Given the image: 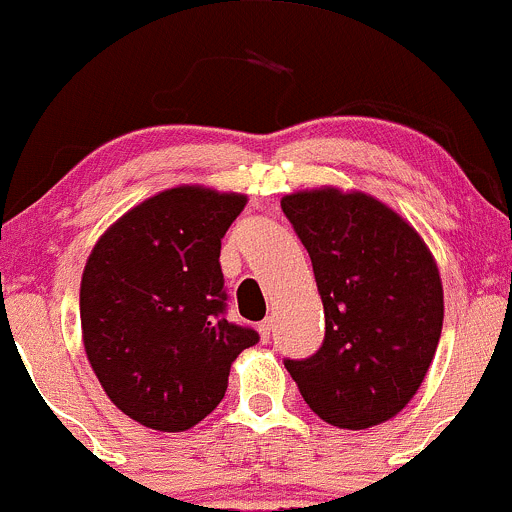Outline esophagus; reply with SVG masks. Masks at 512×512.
I'll list each match as a JSON object with an SVG mask.
<instances>
[{
	"mask_svg": "<svg viewBox=\"0 0 512 512\" xmlns=\"http://www.w3.org/2000/svg\"><path fill=\"white\" fill-rule=\"evenodd\" d=\"M258 333H261V340L268 342L271 340V333H273V320L266 318L263 323H258Z\"/></svg>",
	"mask_w": 512,
	"mask_h": 512,
	"instance_id": "obj_1",
	"label": "esophagus"
}]
</instances>
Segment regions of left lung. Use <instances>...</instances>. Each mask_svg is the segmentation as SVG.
<instances>
[{
    "instance_id": "8db88e82",
    "label": "left lung",
    "mask_w": 512,
    "mask_h": 512,
    "mask_svg": "<svg viewBox=\"0 0 512 512\" xmlns=\"http://www.w3.org/2000/svg\"><path fill=\"white\" fill-rule=\"evenodd\" d=\"M281 209L308 249L325 308L320 350L283 365L328 424H382L407 407L436 355L444 288L434 256L367 194L295 192Z\"/></svg>"
}]
</instances>
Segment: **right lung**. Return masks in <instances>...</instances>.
Here are the masks:
<instances>
[{
    "mask_svg": "<svg viewBox=\"0 0 512 512\" xmlns=\"http://www.w3.org/2000/svg\"><path fill=\"white\" fill-rule=\"evenodd\" d=\"M244 194L175 187L98 239L81 281L86 355L110 402L147 429L184 431L217 409L258 333L226 320L221 239Z\"/></svg>",
    "mask_w": 512,
    "mask_h": 512,
    "instance_id": "obj_1",
    "label": "right lung"
}]
</instances>
